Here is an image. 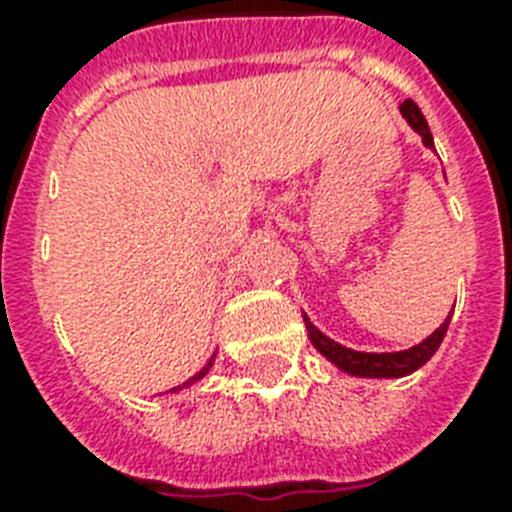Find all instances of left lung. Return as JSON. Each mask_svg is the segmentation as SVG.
<instances>
[{"mask_svg": "<svg viewBox=\"0 0 512 512\" xmlns=\"http://www.w3.org/2000/svg\"><path fill=\"white\" fill-rule=\"evenodd\" d=\"M401 116H404L406 124L420 135L425 148H433V135H430L428 122H425V116H422V111L417 108V103L404 100V103H401ZM303 321L305 329H308V337H311L313 342V348L319 350L327 361H332L337 369H342L345 374H353V377H369V380H385V377H388V380H393V377H406V374L417 372L420 366L428 364L430 356H433L438 350V345L444 342L449 321H452V313L446 316L444 324H441L433 335L425 337V340L417 342V345H412V348L396 350V353H364V350L345 348V345H340V342H335L332 337L324 335L305 313Z\"/></svg>", "mask_w": 512, "mask_h": 512, "instance_id": "obj_1", "label": "left lung"}]
</instances>
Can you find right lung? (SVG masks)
<instances>
[{"label": "right lung", "instance_id": "add662e5", "mask_svg": "<svg viewBox=\"0 0 512 512\" xmlns=\"http://www.w3.org/2000/svg\"><path fill=\"white\" fill-rule=\"evenodd\" d=\"M212 366H215V356L209 358V361H207V366H204V369H201V372H196V374H193L191 380H188V382H183V385H177V388H172L170 393H177V390H183V388H191L193 382H199L201 377H207V374H209V369H212Z\"/></svg>", "mask_w": 512, "mask_h": 512}]
</instances>
